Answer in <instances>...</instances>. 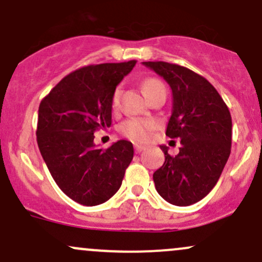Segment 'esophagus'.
I'll use <instances>...</instances> for the list:
<instances>
[{"mask_svg": "<svg viewBox=\"0 0 262 262\" xmlns=\"http://www.w3.org/2000/svg\"><path fill=\"white\" fill-rule=\"evenodd\" d=\"M134 149H136L137 153H140L142 150H144L145 146L144 145H140V144H134Z\"/></svg>", "mask_w": 262, "mask_h": 262, "instance_id": "1", "label": "esophagus"}]
</instances>
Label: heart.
I'll return each instance as SVG.
<instances>
[{
	"label": "heart",
	"instance_id": "1",
	"mask_svg": "<svg viewBox=\"0 0 262 262\" xmlns=\"http://www.w3.org/2000/svg\"><path fill=\"white\" fill-rule=\"evenodd\" d=\"M164 87V84L160 80L155 78H149L145 79L143 83V89H144L146 96H150L154 91H157L158 88ZM120 94H122V89L118 87L113 93V98H112V103H113V107H117L118 103H119ZM155 122L149 119H142V118H130V119L125 120L124 123H122L119 130L122 132V134H124L129 139L137 140V142H143L149 138L150 132L155 128Z\"/></svg>",
	"mask_w": 262,
	"mask_h": 262
}]
</instances>
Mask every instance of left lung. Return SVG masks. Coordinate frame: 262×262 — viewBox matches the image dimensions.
I'll return each mask as SVG.
<instances>
[{"instance_id": "obj_1", "label": "left lung", "mask_w": 262, "mask_h": 262, "mask_svg": "<svg viewBox=\"0 0 262 262\" xmlns=\"http://www.w3.org/2000/svg\"><path fill=\"white\" fill-rule=\"evenodd\" d=\"M166 80L173 109L166 136L180 138L179 154L160 145L165 162L153 174L160 196L177 206L205 198L216 185L231 149L232 123L228 105L200 74L168 62H143Z\"/></svg>"}]
</instances>
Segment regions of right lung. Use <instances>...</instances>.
<instances>
[{"label":"right lung","instance_id":"obj_1","mask_svg":"<svg viewBox=\"0 0 262 262\" xmlns=\"http://www.w3.org/2000/svg\"><path fill=\"white\" fill-rule=\"evenodd\" d=\"M137 61L87 66L66 76L38 109L37 143L59 189L85 206L105 203L119 190L134 155L118 140L108 149L94 144V132L111 126L112 98Z\"/></svg>","mask_w":262,"mask_h":262}]
</instances>
